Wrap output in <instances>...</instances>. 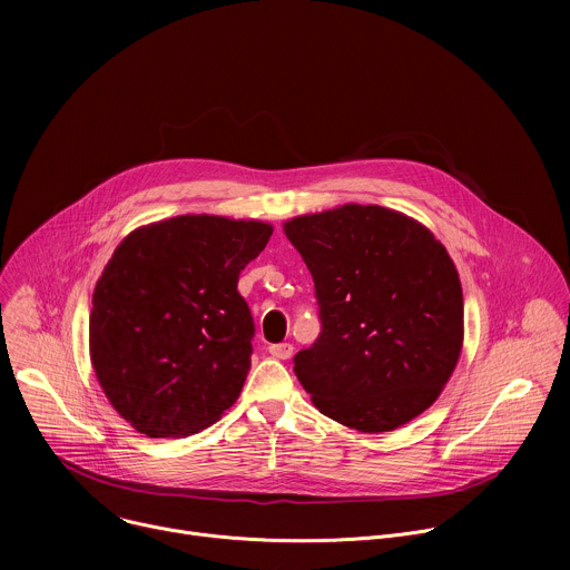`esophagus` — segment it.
<instances>
[{"mask_svg":"<svg viewBox=\"0 0 570 570\" xmlns=\"http://www.w3.org/2000/svg\"><path fill=\"white\" fill-rule=\"evenodd\" d=\"M268 352H271L275 358L286 361V358L293 356V345H291V343H277V345H271Z\"/></svg>","mask_w":570,"mask_h":570,"instance_id":"34e87169","label":"esophagus"}]
</instances>
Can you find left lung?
I'll use <instances>...</instances> for the list:
<instances>
[{
  "instance_id": "8db88e82",
  "label": "left lung",
  "mask_w": 570,
  "mask_h": 570,
  "mask_svg": "<svg viewBox=\"0 0 570 570\" xmlns=\"http://www.w3.org/2000/svg\"><path fill=\"white\" fill-rule=\"evenodd\" d=\"M313 284L322 332L295 354L315 409L361 433L394 431L440 396L462 350V286L422 223L343 205L284 223Z\"/></svg>"
}]
</instances>
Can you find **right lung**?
<instances>
[{
    "instance_id": "add662e5",
    "label": "right lung",
    "mask_w": 570,
    "mask_h": 570,
    "mask_svg": "<svg viewBox=\"0 0 570 570\" xmlns=\"http://www.w3.org/2000/svg\"><path fill=\"white\" fill-rule=\"evenodd\" d=\"M271 234L262 220L187 214L119 243L92 295L90 358L135 431L198 433L238 399L255 322L236 284Z\"/></svg>"
}]
</instances>
